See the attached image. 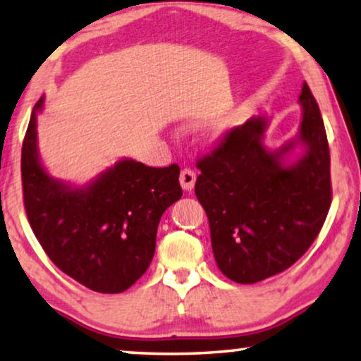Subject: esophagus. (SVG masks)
Returning <instances> with one entry per match:
<instances>
[{
  "label": "esophagus",
  "mask_w": 361,
  "mask_h": 361,
  "mask_svg": "<svg viewBox=\"0 0 361 361\" xmlns=\"http://www.w3.org/2000/svg\"><path fill=\"white\" fill-rule=\"evenodd\" d=\"M179 180H180L182 189H184V190H192V189H194V185H195L197 174L192 169H187V167H185V169L180 171Z\"/></svg>",
  "instance_id": "1"
}]
</instances>
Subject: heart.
I'll list each match as a JSON object with an SVG mask.
<instances>
[{
	"instance_id": "b5f03b06",
	"label": "heart",
	"mask_w": 361,
	"mask_h": 361,
	"mask_svg": "<svg viewBox=\"0 0 361 361\" xmlns=\"http://www.w3.org/2000/svg\"><path fill=\"white\" fill-rule=\"evenodd\" d=\"M226 128H228V123L224 118H215V120L210 121L209 131L214 133V135H219V133H224Z\"/></svg>"
}]
</instances>
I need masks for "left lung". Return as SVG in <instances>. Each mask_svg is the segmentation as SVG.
<instances>
[{"label": "left lung", "instance_id": "left-lung-1", "mask_svg": "<svg viewBox=\"0 0 361 361\" xmlns=\"http://www.w3.org/2000/svg\"><path fill=\"white\" fill-rule=\"evenodd\" d=\"M299 105V131L283 146H266L269 118L253 116L197 162L195 195L209 216L216 266L238 284L259 283L293 266L327 219L329 142L305 82ZM298 147L303 151L294 158Z\"/></svg>", "mask_w": 361, "mask_h": 361}]
</instances>
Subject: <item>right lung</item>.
I'll return each instance as SVG.
<instances>
[{"label":"right lung","instance_id":"1","mask_svg":"<svg viewBox=\"0 0 361 361\" xmlns=\"http://www.w3.org/2000/svg\"><path fill=\"white\" fill-rule=\"evenodd\" d=\"M34 106L21 152L24 209L36 238L59 269L103 294L123 293L149 268L157 225L182 197L179 166L149 167L123 157L83 185L42 166Z\"/></svg>","mask_w":361,"mask_h":361}]
</instances>
